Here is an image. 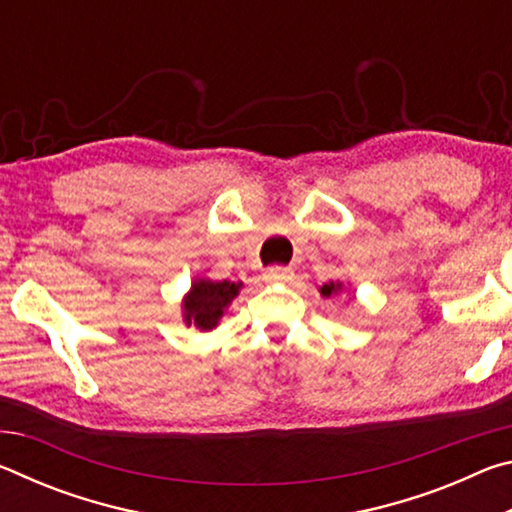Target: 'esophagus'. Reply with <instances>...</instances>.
<instances>
[{"instance_id":"esophagus-1","label":"esophagus","mask_w":512,"mask_h":512,"mask_svg":"<svg viewBox=\"0 0 512 512\" xmlns=\"http://www.w3.org/2000/svg\"><path fill=\"white\" fill-rule=\"evenodd\" d=\"M291 275H293V268H289V266H271L264 271V280L266 282H287V280H291Z\"/></svg>"}]
</instances>
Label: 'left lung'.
<instances>
[{
	"instance_id": "obj_1",
	"label": "left lung",
	"mask_w": 512,
	"mask_h": 512,
	"mask_svg": "<svg viewBox=\"0 0 512 512\" xmlns=\"http://www.w3.org/2000/svg\"><path fill=\"white\" fill-rule=\"evenodd\" d=\"M318 291H320V296H323V298H336V296H339V293L343 291V282H339V280H336V282H327V284H323V287H320Z\"/></svg>"
}]
</instances>
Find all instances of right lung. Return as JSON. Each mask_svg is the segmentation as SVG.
<instances>
[{"instance_id": "right-lung-1", "label": "right lung", "mask_w": 512, "mask_h": 512, "mask_svg": "<svg viewBox=\"0 0 512 512\" xmlns=\"http://www.w3.org/2000/svg\"><path fill=\"white\" fill-rule=\"evenodd\" d=\"M244 282L230 280H210V277H194L192 287L185 293L180 309H183V323L187 327H196L201 332H212L219 327L225 309L239 296Z\"/></svg>"}]
</instances>
